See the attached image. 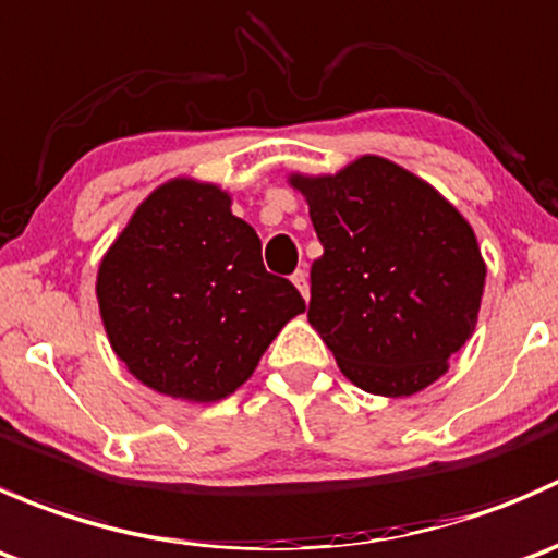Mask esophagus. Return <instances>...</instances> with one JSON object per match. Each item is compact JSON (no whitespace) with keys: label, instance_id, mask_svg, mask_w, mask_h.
Returning <instances> with one entry per match:
<instances>
[{"label":"esophagus","instance_id":"esophagus-1","mask_svg":"<svg viewBox=\"0 0 558 558\" xmlns=\"http://www.w3.org/2000/svg\"><path fill=\"white\" fill-rule=\"evenodd\" d=\"M291 283H294L296 289H300V294L305 296V300H307V296H311V283H307V272H305V269H296V272L291 275Z\"/></svg>","mask_w":558,"mask_h":558}]
</instances>
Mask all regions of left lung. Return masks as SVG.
<instances>
[{
    "mask_svg": "<svg viewBox=\"0 0 558 558\" xmlns=\"http://www.w3.org/2000/svg\"><path fill=\"white\" fill-rule=\"evenodd\" d=\"M324 256L307 320L351 384L410 397L448 373L477 324L486 262L466 218L384 156L335 174H289Z\"/></svg>",
    "mask_w": 558,
    "mask_h": 558,
    "instance_id": "left-lung-1",
    "label": "left lung"
}]
</instances>
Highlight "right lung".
<instances>
[{
    "mask_svg": "<svg viewBox=\"0 0 558 558\" xmlns=\"http://www.w3.org/2000/svg\"><path fill=\"white\" fill-rule=\"evenodd\" d=\"M99 315L129 373L183 402L238 391L305 300L216 183L172 178L140 202L97 272Z\"/></svg>",
    "mask_w": 558,
    "mask_h": 558,
    "instance_id": "right-lung-1",
    "label": "right lung"
}]
</instances>
